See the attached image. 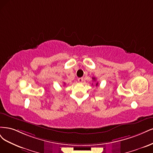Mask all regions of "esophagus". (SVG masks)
Segmentation results:
<instances>
[{"label":"esophagus","instance_id":"obj_1","mask_svg":"<svg viewBox=\"0 0 153 153\" xmlns=\"http://www.w3.org/2000/svg\"><path fill=\"white\" fill-rule=\"evenodd\" d=\"M78 81L79 82H82L83 81V78L82 77H79L78 79Z\"/></svg>","mask_w":153,"mask_h":153}]
</instances>
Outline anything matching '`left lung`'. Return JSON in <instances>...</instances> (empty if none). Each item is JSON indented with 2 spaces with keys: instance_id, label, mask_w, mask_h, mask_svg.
<instances>
[{
  "instance_id": "8db88e82",
  "label": "left lung",
  "mask_w": 153,
  "mask_h": 153,
  "mask_svg": "<svg viewBox=\"0 0 153 153\" xmlns=\"http://www.w3.org/2000/svg\"><path fill=\"white\" fill-rule=\"evenodd\" d=\"M92 79H93V80L94 81H96V78H95V77H92ZM92 85H93V84H92ZM97 85H98V82L96 84V86H97Z\"/></svg>"
}]
</instances>
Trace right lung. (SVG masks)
Listing matches in <instances>:
<instances>
[{"instance_id": "add662e5", "label": "right lung", "mask_w": 153, "mask_h": 153, "mask_svg": "<svg viewBox=\"0 0 153 153\" xmlns=\"http://www.w3.org/2000/svg\"><path fill=\"white\" fill-rule=\"evenodd\" d=\"M64 85H65V82H64Z\"/></svg>"}]
</instances>
